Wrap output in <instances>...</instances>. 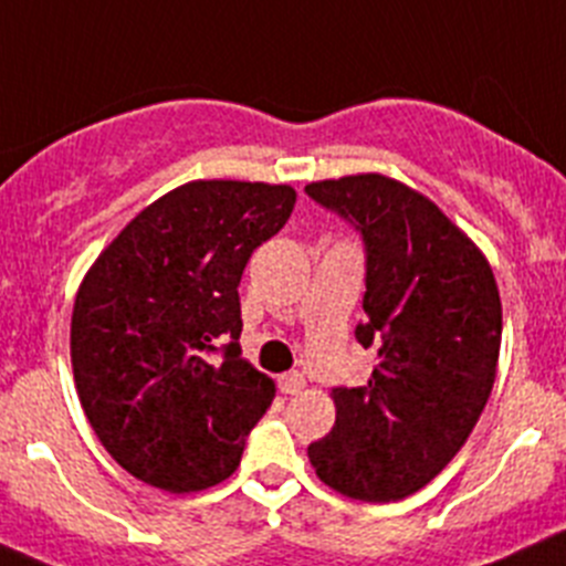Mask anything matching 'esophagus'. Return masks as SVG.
Instances as JSON below:
<instances>
[{
	"instance_id": "34e87169",
	"label": "esophagus",
	"mask_w": 566,
	"mask_h": 566,
	"mask_svg": "<svg viewBox=\"0 0 566 566\" xmlns=\"http://www.w3.org/2000/svg\"><path fill=\"white\" fill-rule=\"evenodd\" d=\"M277 389L283 395H300L305 389V378L300 373H286L277 378Z\"/></svg>"
}]
</instances>
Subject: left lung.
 <instances>
[{"instance_id": "left-lung-1", "label": "left lung", "mask_w": 566, "mask_h": 566, "mask_svg": "<svg viewBox=\"0 0 566 566\" xmlns=\"http://www.w3.org/2000/svg\"><path fill=\"white\" fill-rule=\"evenodd\" d=\"M364 244V319L375 349L364 386H336V424L308 448L319 481L391 503L439 475L494 386L503 308L475 244L422 193L384 175L305 186Z\"/></svg>"}]
</instances>
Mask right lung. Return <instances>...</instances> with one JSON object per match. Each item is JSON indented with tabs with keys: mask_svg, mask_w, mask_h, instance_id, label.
<instances>
[{
	"mask_svg": "<svg viewBox=\"0 0 566 566\" xmlns=\"http://www.w3.org/2000/svg\"><path fill=\"white\" fill-rule=\"evenodd\" d=\"M292 186L197 180L144 208L85 274L72 314L80 402L107 453L166 492L239 467L274 384L241 358L239 283Z\"/></svg>",
	"mask_w": 566,
	"mask_h": 566,
	"instance_id": "right-lung-1",
	"label": "right lung"
}]
</instances>
